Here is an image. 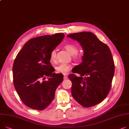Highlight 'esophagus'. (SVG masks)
I'll list each match as a JSON object with an SVG mask.
<instances>
[{
	"instance_id": "obj_1",
	"label": "esophagus",
	"mask_w": 129,
	"mask_h": 129,
	"mask_svg": "<svg viewBox=\"0 0 129 129\" xmlns=\"http://www.w3.org/2000/svg\"><path fill=\"white\" fill-rule=\"evenodd\" d=\"M67 79V76H64V79Z\"/></svg>"
}]
</instances>
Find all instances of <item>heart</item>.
I'll return each instance as SVG.
<instances>
[{
	"instance_id": "obj_1",
	"label": "heart",
	"mask_w": 129,
	"mask_h": 129,
	"mask_svg": "<svg viewBox=\"0 0 129 129\" xmlns=\"http://www.w3.org/2000/svg\"><path fill=\"white\" fill-rule=\"evenodd\" d=\"M64 48L73 55L75 59H79L81 57V55L78 52V48L75 45L72 44H66L64 46ZM56 57V51L55 50L51 51L50 53V59L52 61H54ZM72 68V65L70 64L61 63L58 64L55 68L56 71L58 73H61L66 75L68 72L70 71Z\"/></svg>"
}]
</instances>
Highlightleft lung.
<instances>
[{
    "label": "left lung",
    "instance_id": "obj_1",
    "mask_svg": "<svg viewBox=\"0 0 129 129\" xmlns=\"http://www.w3.org/2000/svg\"><path fill=\"white\" fill-rule=\"evenodd\" d=\"M67 37L80 42L84 50L82 62L73 71L81 76L74 74L68 76L72 82V96L84 107L94 106L106 98L111 88L115 64L110 50L91 32L74 33Z\"/></svg>",
    "mask_w": 129,
    "mask_h": 129
}]
</instances>
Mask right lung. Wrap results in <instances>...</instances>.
<instances>
[{
    "label": "right lung",
    "instance_id": "right-lung-1",
    "mask_svg": "<svg viewBox=\"0 0 129 129\" xmlns=\"http://www.w3.org/2000/svg\"><path fill=\"white\" fill-rule=\"evenodd\" d=\"M63 33L29 40L17 54L13 65V78L17 93L27 107L38 110L53 100L55 91L63 80V74L53 73L50 53L64 37ZM46 78L48 81H45Z\"/></svg>",
    "mask_w": 129,
    "mask_h": 129
}]
</instances>
